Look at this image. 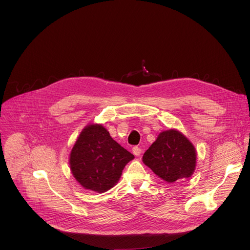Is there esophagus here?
<instances>
[{
  "label": "esophagus",
  "mask_w": 250,
  "mask_h": 250,
  "mask_svg": "<svg viewBox=\"0 0 250 250\" xmlns=\"http://www.w3.org/2000/svg\"><path fill=\"white\" fill-rule=\"evenodd\" d=\"M141 148L140 147H138V146H134L133 148H132V153L135 155V156H139L140 155V153H141Z\"/></svg>",
  "instance_id": "34e87169"
}]
</instances>
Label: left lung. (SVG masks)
Listing matches in <instances>:
<instances>
[{"label":"left lung","mask_w":250,"mask_h":250,"mask_svg":"<svg viewBox=\"0 0 250 250\" xmlns=\"http://www.w3.org/2000/svg\"><path fill=\"white\" fill-rule=\"evenodd\" d=\"M142 161L167 183L188 179L196 169L197 151L179 130L161 131L142 156Z\"/></svg>","instance_id":"8db88e82"}]
</instances>
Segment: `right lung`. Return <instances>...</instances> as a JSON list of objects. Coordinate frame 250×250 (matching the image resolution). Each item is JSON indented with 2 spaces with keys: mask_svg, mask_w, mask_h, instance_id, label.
Segmentation results:
<instances>
[{
  "mask_svg": "<svg viewBox=\"0 0 250 250\" xmlns=\"http://www.w3.org/2000/svg\"><path fill=\"white\" fill-rule=\"evenodd\" d=\"M133 158L103 125L90 124L77 137L70 152L69 165L84 189L104 193L119 182L125 166Z\"/></svg>",
  "mask_w": 250,
  "mask_h": 250,
  "instance_id": "1",
  "label": "right lung"
}]
</instances>
